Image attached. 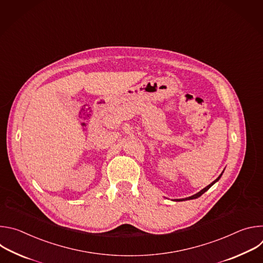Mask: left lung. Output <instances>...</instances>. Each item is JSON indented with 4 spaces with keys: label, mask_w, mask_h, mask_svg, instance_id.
I'll use <instances>...</instances> for the list:
<instances>
[{
    "label": "left lung",
    "mask_w": 263,
    "mask_h": 263,
    "mask_svg": "<svg viewBox=\"0 0 263 263\" xmlns=\"http://www.w3.org/2000/svg\"><path fill=\"white\" fill-rule=\"evenodd\" d=\"M222 173H223V171H222ZM222 173L212 182V183H210L208 186H206L205 187V189H203L202 191H200L198 194H196V195H194V196H192V197H189V198H185V199H175L174 201H176V202H181V201H187V200H194V199H197V198H199V197H201L205 192H207L209 189H210V187L214 184V183H216L219 179H220V177H221V175H222Z\"/></svg>",
    "instance_id": "obj_1"
}]
</instances>
